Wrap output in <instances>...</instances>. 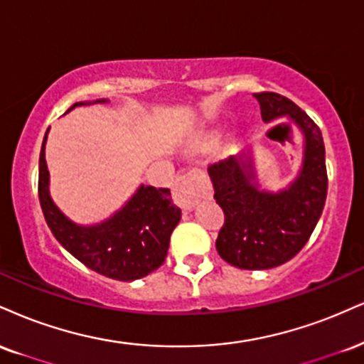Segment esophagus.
Here are the masks:
<instances>
[{
	"mask_svg": "<svg viewBox=\"0 0 364 364\" xmlns=\"http://www.w3.org/2000/svg\"><path fill=\"white\" fill-rule=\"evenodd\" d=\"M173 196L179 207L190 210L191 207H195L200 200L210 198V196H212V191H210L208 186L201 185L198 181V176H196L193 171H190V173L181 174V176L176 179Z\"/></svg>",
	"mask_w": 364,
	"mask_h": 364,
	"instance_id": "34e87169",
	"label": "esophagus"
}]
</instances>
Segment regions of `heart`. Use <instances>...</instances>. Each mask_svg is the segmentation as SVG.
I'll return each mask as SVG.
<instances>
[{
  "instance_id": "1",
  "label": "heart",
  "mask_w": 364,
  "mask_h": 364,
  "mask_svg": "<svg viewBox=\"0 0 364 364\" xmlns=\"http://www.w3.org/2000/svg\"><path fill=\"white\" fill-rule=\"evenodd\" d=\"M218 142H220V135L212 134L203 139V142L200 144V149L201 151H212V149H215L218 146Z\"/></svg>"
}]
</instances>
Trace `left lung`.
Here are the masks:
<instances>
[{
    "label": "left lung",
    "mask_w": 364,
    "mask_h": 364,
    "mask_svg": "<svg viewBox=\"0 0 364 364\" xmlns=\"http://www.w3.org/2000/svg\"><path fill=\"white\" fill-rule=\"evenodd\" d=\"M266 124L288 117L304 134V161L287 190H259L251 152L208 166L213 198L225 222L217 251L240 269H269L290 261L307 244L322 215L327 196L326 147L321 129L291 100L278 93H254Z\"/></svg>",
    "instance_id": "1"
}]
</instances>
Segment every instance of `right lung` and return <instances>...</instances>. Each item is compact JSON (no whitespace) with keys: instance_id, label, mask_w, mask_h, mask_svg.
<instances>
[{"instance_id":"add662e5","label":"right lung","mask_w":364,"mask_h":364,"mask_svg":"<svg viewBox=\"0 0 364 364\" xmlns=\"http://www.w3.org/2000/svg\"><path fill=\"white\" fill-rule=\"evenodd\" d=\"M105 102L96 100V103ZM81 105L87 103H74L69 110ZM47 132L38 159V200L47 225L60 246L90 269L118 282H134L159 268L168 256L171 234L181 218V210L173 203L168 188L140 185L108 220L90 227L74 224L49 195Z\"/></svg>"}]
</instances>
